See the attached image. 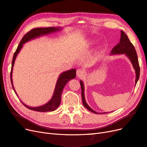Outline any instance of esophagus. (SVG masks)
<instances>
[{
    "label": "esophagus",
    "mask_w": 147,
    "mask_h": 147,
    "mask_svg": "<svg viewBox=\"0 0 147 147\" xmlns=\"http://www.w3.org/2000/svg\"><path fill=\"white\" fill-rule=\"evenodd\" d=\"M85 74L84 70L82 69H79L77 70L76 71V74H77V77L78 78H81Z\"/></svg>",
    "instance_id": "1"
}]
</instances>
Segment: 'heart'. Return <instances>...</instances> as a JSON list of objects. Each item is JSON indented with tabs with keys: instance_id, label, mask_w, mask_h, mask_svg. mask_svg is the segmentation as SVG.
<instances>
[{
	"instance_id": "obj_1",
	"label": "heart",
	"mask_w": 147,
	"mask_h": 147,
	"mask_svg": "<svg viewBox=\"0 0 147 147\" xmlns=\"http://www.w3.org/2000/svg\"><path fill=\"white\" fill-rule=\"evenodd\" d=\"M90 45H93V41H91L90 42Z\"/></svg>"
}]
</instances>
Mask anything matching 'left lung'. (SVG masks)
Masks as SVG:
<instances>
[{"instance_id":"8db88e82","label":"left lung","mask_w":147,"mask_h":147,"mask_svg":"<svg viewBox=\"0 0 147 147\" xmlns=\"http://www.w3.org/2000/svg\"><path fill=\"white\" fill-rule=\"evenodd\" d=\"M111 55H115V54H125L127 58H128L131 62L133 66V68L135 69L136 73V84H137V81H138L139 76H140V67L138 61V57H137V55L136 53V49L134 48V46H133L131 41H129L128 37L125 34V33L121 30V36L120 42L117 45H116L114 48L112 49V50L111 52ZM80 87H81L82 90V103L84 106L90 111H91L94 113H98L97 112L94 111L90 107L87 103L86 102V99H85V94H84V83L81 80H80ZM107 112H104L102 113H106Z\"/></svg>"}]
</instances>
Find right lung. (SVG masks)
I'll return each mask as SVG.
<instances>
[{"label":"right lung","instance_id":"1","mask_svg":"<svg viewBox=\"0 0 147 147\" xmlns=\"http://www.w3.org/2000/svg\"><path fill=\"white\" fill-rule=\"evenodd\" d=\"M61 30V27H45V28H35V29H32L28 33H27V34L23 36L21 41H20V43L19 44L18 46L17 49L16 50L15 54L13 55L12 64H11V73H10V78H11V82L12 85V87L13 88V90L15 91L16 94V92L15 91V88L13 87V79H12L13 69V66H14V64H15V61L16 60V57L19 54V53H20L21 48H22L23 45L26 43V42H27V41H30L31 40L36 38L40 37L41 36H44V35L52 34V33L58 32ZM76 71L75 69L66 71H64L63 73H61L59 76L57 80L53 96H52L50 100L44 105L38 106V107H30L25 105V104L24 103L21 99L20 101H21V102L23 104V105H24L25 107L32 111H35L37 112H42L54 111L57 108H58L59 105H60L61 93L63 92V90L65 86V85L67 84V82L69 80L74 79L76 78Z\"/></svg>","mask_w":147,"mask_h":147}]
</instances>
